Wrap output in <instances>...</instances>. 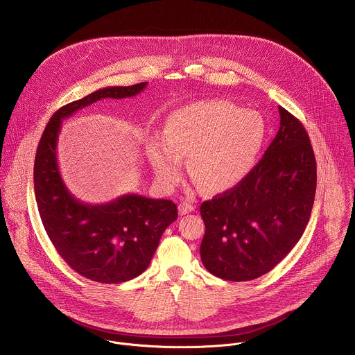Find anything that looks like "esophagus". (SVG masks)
<instances>
[{"mask_svg":"<svg viewBox=\"0 0 355 355\" xmlns=\"http://www.w3.org/2000/svg\"><path fill=\"white\" fill-rule=\"evenodd\" d=\"M193 209H195V206H193V205H191V203H185V202H184V203H180V206H178V211H180V214H181V216L191 213Z\"/></svg>","mask_w":355,"mask_h":355,"instance_id":"34e87169","label":"esophagus"}]
</instances>
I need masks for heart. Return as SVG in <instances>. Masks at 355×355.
<instances>
[{"label":"heart","instance_id":"obj_1","mask_svg":"<svg viewBox=\"0 0 355 355\" xmlns=\"http://www.w3.org/2000/svg\"><path fill=\"white\" fill-rule=\"evenodd\" d=\"M266 139L263 116L227 100H200L177 108L166 135L149 148V162L164 187H175L189 156V174L209 192H225L252 171Z\"/></svg>","mask_w":355,"mask_h":355}]
</instances>
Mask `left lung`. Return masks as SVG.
<instances>
[{
    "label": "left lung",
    "mask_w": 355,
    "mask_h": 355,
    "mask_svg": "<svg viewBox=\"0 0 355 355\" xmlns=\"http://www.w3.org/2000/svg\"><path fill=\"white\" fill-rule=\"evenodd\" d=\"M280 127L247 178L200 205L203 266L230 282L261 277L300 241L316 191V162L304 125L279 105Z\"/></svg>",
    "instance_id": "left-lung-1"
}]
</instances>
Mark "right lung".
<instances>
[{
    "label": "right lung",
    "instance_id": "right-lung-1",
    "mask_svg": "<svg viewBox=\"0 0 355 355\" xmlns=\"http://www.w3.org/2000/svg\"><path fill=\"white\" fill-rule=\"evenodd\" d=\"M148 82L108 86L72 101L50 118L35 159V195L44 230L60 257L80 276L115 284L144 273L164 230L178 217L167 199L127 193L101 205L83 203L67 188L58 167L61 124L78 110L101 98L139 94Z\"/></svg>",
    "mask_w": 355,
    "mask_h": 355
}]
</instances>
